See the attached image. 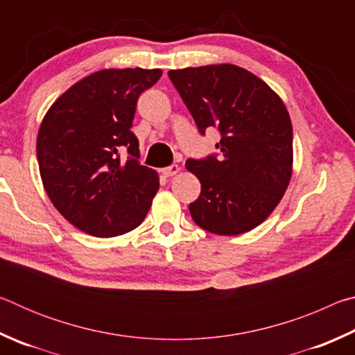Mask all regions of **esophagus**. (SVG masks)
Instances as JSON below:
<instances>
[{
	"mask_svg": "<svg viewBox=\"0 0 355 355\" xmlns=\"http://www.w3.org/2000/svg\"><path fill=\"white\" fill-rule=\"evenodd\" d=\"M178 171H180V167L177 164L167 166V167H164V169H163V175L167 177V178H171V177L175 175V173H178Z\"/></svg>",
	"mask_w": 355,
	"mask_h": 355,
	"instance_id": "esophagus-1",
	"label": "esophagus"
}]
</instances>
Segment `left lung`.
<instances>
[{"instance_id":"left-lung-1","label":"left lung","mask_w":355,"mask_h":355,"mask_svg":"<svg viewBox=\"0 0 355 355\" xmlns=\"http://www.w3.org/2000/svg\"><path fill=\"white\" fill-rule=\"evenodd\" d=\"M169 78L205 135L218 128L216 155L188 159L202 184L189 205L203 230L233 236L274 211L293 173V125L284 101L249 70L233 64L169 70Z\"/></svg>"}]
</instances>
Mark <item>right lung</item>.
<instances>
[{
  "instance_id": "right-lung-1",
  "label": "right lung",
  "mask_w": 355,
  "mask_h": 355,
  "mask_svg": "<svg viewBox=\"0 0 355 355\" xmlns=\"http://www.w3.org/2000/svg\"><path fill=\"white\" fill-rule=\"evenodd\" d=\"M159 69H105L65 91L42 120L37 161L53 205L71 225L100 238L135 230L159 188L139 164L131 127L136 103L159 80ZM127 148V162L119 150Z\"/></svg>"
}]
</instances>
